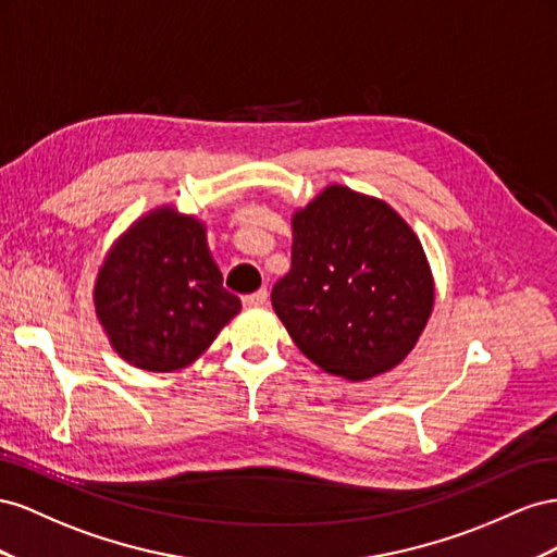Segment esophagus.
<instances>
[{
    "instance_id": "1",
    "label": "esophagus",
    "mask_w": 557,
    "mask_h": 557,
    "mask_svg": "<svg viewBox=\"0 0 557 557\" xmlns=\"http://www.w3.org/2000/svg\"><path fill=\"white\" fill-rule=\"evenodd\" d=\"M265 300H268V292H265V289H259V292H253V294L245 296L243 304H245L247 308H259V306H265Z\"/></svg>"
}]
</instances>
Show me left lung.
Here are the masks:
<instances>
[{
	"mask_svg": "<svg viewBox=\"0 0 557 557\" xmlns=\"http://www.w3.org/2000/svg\"><path fill=\"white\" fill-rule=\"evenodd\" d=\"M292 270L273 310L324 373L352 383L401 363L434 310L420 237L385 200L329 184L292 214Z\"/></svg>",
	"mask_w": 557,
	"mask_h": 557,
	"instance_id": "obj_1",
	"label": "left lung"
}]
</instances>
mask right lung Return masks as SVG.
<instances>
[{
  "label": "right lung",
  "instance_id": "add662e5",
  "mask_svg": "<svg viewBox=\"0 0 557 557\" xmlns=\"http://www.w3.org/2000/svg\"><path fill=\"white\" fill-rule=\"evenodd\" d=\"M92 304L114 352L149 373L194 363L243 308L224 289L208 228L174 205L149 210L116 237Z\"/></svg>",
  "mask_w": 557,
  "mask_h": 557
}]
</instances>
